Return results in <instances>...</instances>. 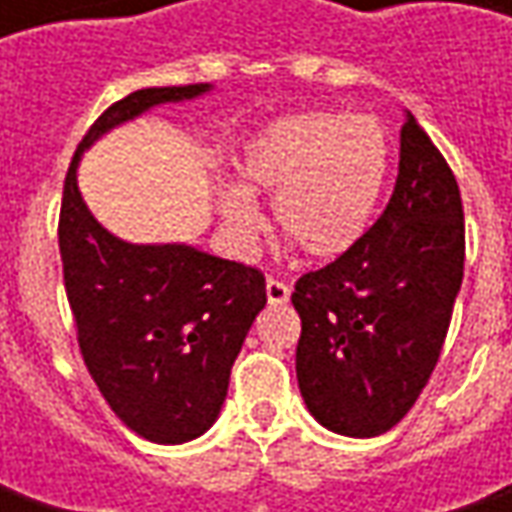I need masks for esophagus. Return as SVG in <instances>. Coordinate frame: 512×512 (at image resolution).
<instances>
[{
  "label": "esophagus",
  "instance_id": "34e87169",
  "mask_svg": "<svg viewBox=\"0 0 512 512\" xmlns=\"http://www.w3.org/2000/svg\"><path fill=\"white\" fill-rule=\"evenodd\" d=\"M267 302L270 305H285L287 299H290V287L285 282H279V279H267Z\"/></svg>",
  "mask_w": 512,
  "mask_h": 512
}]
</instances>
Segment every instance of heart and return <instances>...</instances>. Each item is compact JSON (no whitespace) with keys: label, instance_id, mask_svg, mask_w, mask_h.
I'll use <instances>...</instances> for the list:
<instances>
[{"label":"heart","instance_id":"heart-1","mask_svg":"<svg viewBox=\"0 0 512 512\" xmlns=\"http://www.w3.org/2000/svg\"><path fill=\"white\" fill-rule=\"evenodd\" d=\"M393 168L390 133L373 116L307 110L270 122L245 150L242 185L219 193V213L236 242L262 230L254 196L273 199L279 233L307 259L333 262L367 236Z\"/></svg>","mask_w":512,"mask_h":512}]
</instances>
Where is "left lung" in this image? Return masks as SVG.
Wrapping results in <instances>:
<instances>
[{"instance_id":"1","label":"left lung","mask_w":512,"mask_h":512,"mask_svg":"<svg viewBox=\"0 0 512 512\" xmlns=\"http://www.w3.org/2000/svg\"><path fill=\"white\" fill-rule=\"evenodd\" d=\"M464 276L453 170L410 110L393 196L359 245L293 290L296 379L316 422L353 439L402 422L439 362Z\"/></svg>"}]
</instances>
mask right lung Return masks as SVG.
I'll list each match as a JSON object with an SVG mask.
<instances>
[{
    "label": "right lung",
    "instance_id": "add662e5",
    "mask_svg": "<svg viewBox=\"0 0 512 512\" xmlns=\"http://www.w3.org/2000/svg\"><path fill=\"white\" fill-rule=\"evenodd\" d=\"M210 90L145 88L110 105L76 150L62 196L59 253L79 350L110 410L156 444L199 439L219 419L230 367L267 302L265 276L185 242L113 236L85 205L76 173L82 153L113 128Z\"/></svg>",
    "mask_w": 512,
    "mask_h": 512
}]
</instances>
